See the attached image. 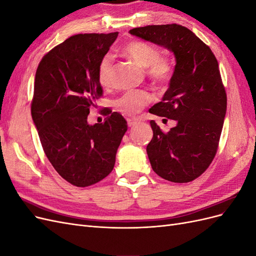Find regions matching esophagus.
Returning a JSON list of instances; mask_svg holds the SVG:
<instances>
[{
  "label": "esophagus",
  "instance_id": "1",
  "mask_svg": "<svg viewBox=\"0 0 256 256\" xmlns=\"http://www.w3.org/2000/svg\"><path fill=\"white\" fill-rule=\"evenodd\" d=\"M138 120H134V118H128L127 120V124H128V126L129 127H134L136 125H138Z\"/></svg>",
  "mask_w": 256,
  "mask_h": 256
}]
</instances>
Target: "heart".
<instances>
[{
    "label": "heart",
    "instance_id": "obj_1",
    "mask_svg": "<svg viewBox=\"0 0 256 256\" xmlns=\"http://www.w3.org/2000/svg\"><path fill=\"white\" fill-rule=\"evenodd\" d=\"M124 54L138 65L147 68V74L154 81L166 83L172 76L174 70L172 60L160 54L158 48L152 44L143 40L129 42L124 47ZM97 76L98 81L102 86L111 85L113 76V58L111 54H106L100 60ZM152 99L154 96L147 90H129L116 102V108L122 114L136 116Z\"/></svg>",
    "mask_w": 256,
    "mask_h": 256
}]
</instances>
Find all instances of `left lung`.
I'll return each mask as SVG.
<instances>
[{
	"instance_id": "1",
	"label": "left lung",
	"mask_w": 256,
	"mask_h": 256,
	"mask_svg": "<svg viewBox=\"0 0 256 256\" xmlns=\"http://www.w3.org/2000/svg\"><path fill=\"white\" fill-rule=\"evenodd\" d=\"M129 33L164 46L176 58L170 86L150 113L177 125L166 134L150 120L154 136L146 147L150 166L168 182L194 180L216 156L226 113L218 60L194 33L176 23L136 28Z\"/></svg>"
}]
</instances>
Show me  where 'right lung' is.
Returning a JSON list of instances; mask_svg holds the SVG:
<instances>
[{
	"label": "right lung",
	"instance_id": "add662e5",
	"mask_svg": "<svg viewBox=\"0 0 256 256\" xmlns=\"http://www.w3.org/2000/svg\"><path fill=\"white\" fill-rule=\"evenodd\" d=\"M118 35H74L46 54L36 70L33 122L51 164L76 187H88L112 172L127 131L125 118L109 108L102 109L104 122H88L90 106L104 92L98 64Z\"/></svg>",
	"mask_w": 256,
	"mask_h": 256
}]
</instances>
